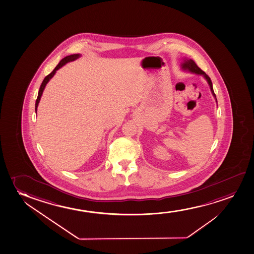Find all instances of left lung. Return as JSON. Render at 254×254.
I'll list each match as a JSON object with an SVG mask.
<instances>
[{
	"label": "left lung",
	"instance_id": "1",
	"mask_svg": "<svg viewBox=\"0 0 254 254\" xmlns=\"http://www.w3.org/2000/svg\"><path fill=\"white\" fill-rule=\"evenodd\" d=\"M182 69H184V70H188L190 72L194 73V74H197V75H201V76H203L205 79L207 80V82H208V85L210 87V90L212 94H213V96H214V98L216 100V102H217V99H216V96H215V94L214 92V89H213V84H212V82H211L210 77L206 74V73L203 71V70H201L197 65H196V64L194 63V61L192 60H186L184 61V63H182L181 64Z\"/></svg>",
	"mask_w": 254,
	"mask_h": 254
}]
</instances>
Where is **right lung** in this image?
I'll return each instance as SVG.
<instances>
[{"label": "right lung", "mask_w": 254, "mask_h": 254, "mask_svg": "<svg viewBox=\"0 0 254 254\" xmlns=\"http://www.w3.org/2000/svg\"><path fill=\"white\" fill-rule=\"evenodd\" d=\"M80 56H81L80 54H72V55H69V56H66L65 58H64L63 60L60 61V64L55 67V69H53V71L50 73L49 75H47V76L44 78L43 82H42L41 85H40L39 94H38V97H37L36 102H35V112L37 113V108H38V105H39V102H40L41 96H42V94H43L45 87H46V84H47V82H49L50 79L55 75L57 70L60 69L62 66L66 64L71 62V61H74V60H76V59H78Z\"/></svg>", "instance_id": "1"}]
</instances>
